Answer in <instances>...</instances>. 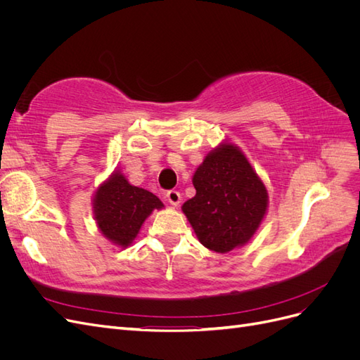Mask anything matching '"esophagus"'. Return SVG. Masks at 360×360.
Segmentation results:
<instances>
[{
	"instance_id": "1",
	"label": "esophagus",
	"mask_w": 360,
	"mask_h": 360,
	"mask_svg": "<svg viewBox=\"0 0 360 360\" xmlns=\"http://www.w3.org/2000/svg\"><path fill=\"white\" fill-rule=\"evenodd\" d=\"M167 200L171 205H179L180 201H181V197H180V192L177 191H168L167 192Z\"/></svg>"
}]
</instances>
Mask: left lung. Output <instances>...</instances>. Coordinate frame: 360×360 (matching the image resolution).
<instances>
[{
  "mask_svg": "<svg viewBox=\"0 0 360 360\" xmlns=\"http://www.w3.org/2000/svg\"><path fill=\"white\" fill-rule=\"evenodd\" d=\"M192 183L197 193L181 210L200 243L221 254L246 245L264 219L269 195L243 151L219 144L204 158Z\"/></svg>",
  "mask_w": 360,
  "mask_h": 360,
  "instance_id": "8db88e82",
  "label": "left lung"
}]
</instances>
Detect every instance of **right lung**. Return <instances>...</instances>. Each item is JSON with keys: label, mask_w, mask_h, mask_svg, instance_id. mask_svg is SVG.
<instances>
[{"label": "right lung", "mask_w": 360, "mask_h": 360, "mask_svg": "<svg viewBox=\"0 0 360 360\" xmlns=\"http://www.w3.org/2000/svg\"><path fill=\"white\" fill-rule=\"evenodd\" d=\"M162 201L143 188L132 186L120 171L97 188L93 198V212L101 233L117 246L132 245L144 221Z\"/></svg>", "instance_id": "1"}]
</instances>
